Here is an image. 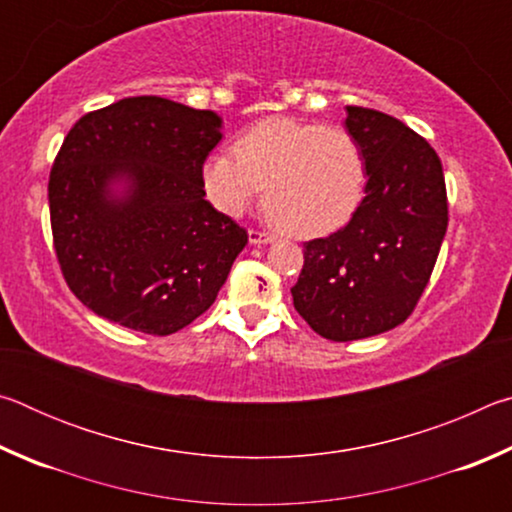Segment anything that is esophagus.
Segmentation results:
<instances>
[{
	"instance_id": "1",
	"label": "esophagus",
	"mask_w": 512,
	"mask_h": 512,
	"mask_svg": "<svg viewBox=\"0 0 512 512\" xmlns=\"http://www.w3.org/2000/svg\"><path fill=\"white\" fill-rule=\"evenodd\" d=\"M248 239H250V244H253V246H262V244H268V241H273V235H268V232H264V230L250 228Z\"/></svg>"
}]
</instances>
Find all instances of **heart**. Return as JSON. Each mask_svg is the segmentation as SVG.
Segmentation results:
<instances>
[{
	"instance_id": "1",
	"label": "heart",
	"mask_w": 512,
	"mask_h": 512,
	"mask_svg": "<svg viewBox=\"0 0 512 512\" xmlns=\"http://www.w3.org/2000/svg\"><path fill=\"white\" fill-rule=\"evenodd\" d=\"M235 153L219 151L203 162L205 196L221 212L239 214L266 185L273 221L300 239L343 228L366 189L363 149L345 128L266 119L239 137Z\"/></svg>"
}]
</instances>
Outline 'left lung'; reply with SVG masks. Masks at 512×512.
Here are the masks:
<instances>
[{
  "instance_id": "8db88e82",
  "label": "left lung",
  "mask_w": 512,
  "mask_h": 512,
  "mask_svg": "<svg viewBox=\"0 0 512 512\" xmlns=\"http://www.w3.org/2000/svg\"><path fill=\"white\" fill-rule=\"evenodd\" d=\"M345 128L366 158V198L348 225L305 241L293 307L329 341L368 339L404 323L427 287L447 230L438 153L384 112L348 106Z\"/></svg>"
}]
</instances>
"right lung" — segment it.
I'll list each match as a JSON object with an SVG mask.
<instances>
[{"label":"right lung","instance_id":"add662e5","mask_svg":"<svg viewBox=\"0 0 512 512\" xmlns=\"http://www.w3.org/2000/svg\"><path fill=\"white\" fill-rule=\"evenodd\" d=\"M219 128L212 110L128 97L67 133L49 176L51 235L67 287L97 316L167 336L216 300L248 244L205 201L201 169Z\"/></svg>","mask_w":512,"mask_h":512}]
</instances>
